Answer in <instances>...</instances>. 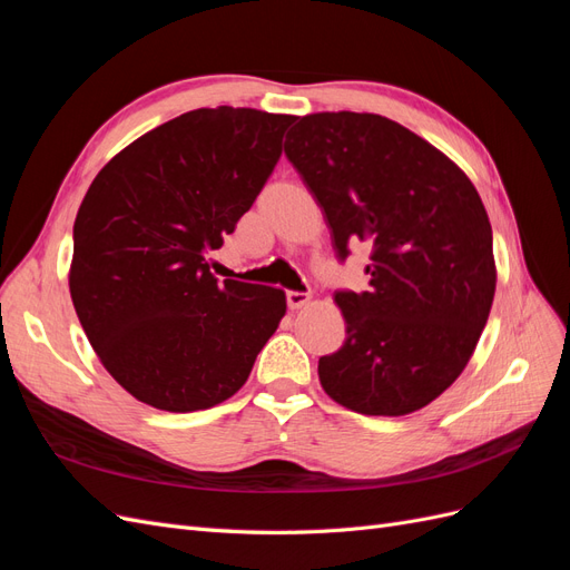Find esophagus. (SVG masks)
Wrapping results in <instances>:
<instances>
[{
	"label": "esophagus",
	"mask_w": 570,
	"mask_h": 570,
	"mask_svg": "<svg viewBox=\"0 0 570 570\" xmlns=\"http://www.w3.org/2000/svg\"><path fill=\"white\" fill-rule=\"evenodd\" d=\"M308 299H312V295H308V292H295V289L287 292V306L289 308H302Z\"/></svg>",
	"instance_id": "34e87169"
}]
</instances>
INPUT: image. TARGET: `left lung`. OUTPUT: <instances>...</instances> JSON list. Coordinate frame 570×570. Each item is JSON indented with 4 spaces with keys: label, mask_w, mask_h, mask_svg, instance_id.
<instances>
[{
    "label": "left lung",
    "mask_w": 570,
    "mask_h": 570,
    "mask_svg": "<svg viewBox=\"0 0 570 570\" xmlns=\"http://www.w3.org/2000/svg\"><path fill=\"white\" fill-rule=\"evenodd\" d=\"M285 154L314 195L340 262L371 245V289L335 292L347 337L318 358L327 396L404 416L450 387L488 323L497 271L485 206L463 170L377 114H308Z\"/></svg>",
    "instance_id": "8db88e82"
}]
</instances>
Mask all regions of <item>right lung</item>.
Here are the masks:
<instances>
[{
	"label": "right lung",
	"instance_id": "1",
	"mask_svg": "<svg viewBox=\"0 0 570 570\" xmlns=\"http://www.w3.org/2000/svg\"><path fill=\"white\" fill-rule=\"evenodd\" d=\"M297 116L195 109L99 170L73 226L68 287L114 381L154 409L226 402L285 316V292L218 281L204 254L249 212Z\"/></svg>",
	"mask_w": 570,
	"mask_h": 570
}]
</instances>
